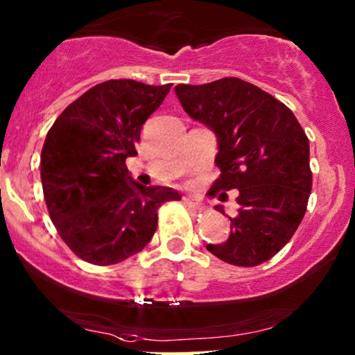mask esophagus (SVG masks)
Listing matches in <instances>:
<instances>
[{
	"label": "esophagus",
	"instance_id": "esophagus-1",
	"mask_svg": "<svg viewBox=\"0 0 355 355\" xmlns=\"http://www.w3.org/2000/svg\"><path fill=\"white\" fill-rule=\"evenodd\" d=\"M182 202H184L189 209H194V211H200V204L196 199L192 198H182Z\"/></svg>",
	"mask_w": 355,
	"mask_h": 355
}]
</instances>
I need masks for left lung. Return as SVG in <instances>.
I'll use <instances>...</instances> for the list:
<instances>
[{"mask_svg": "<svg viewBox=\"0 0 355 355\" xmlns=\"http://www.w3.org/2000/svg\"><path fill=\"white\" fill-rule=\"evenodd\" d=\"M187 115L217 135L220 169L212 194L239 191L237 214L225 242L207 245L222 261L257 266L290 242L313 187L309 141L286 105L237 77L204 85H176ZM217 211L225 214L224 209Z\"/></svg>", "mask_w": 355, "mask_h": 355, "instance_id": "1", "label": "left lung"}]
</instances>
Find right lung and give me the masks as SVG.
Instances as JSON below:
<instances>
[{"label": "right lung", "mask_w": 355, "mask_h": 355, "mask_svg": "<svg viewBox=\"0 0 355 355\" xmlns=\"http://www.w3.org/2000/svg\"><path fill=\"white\" fill-rule=\"evenodd\" d=\"M120 78L92 87L57 116L41 153V181L52 224L78 258L120 263L155 235L157 211L181 196L171 187L141 186L126 157L144 121L171 90Z\"/></svg>", "instance_id": "1"}]
</instances>
